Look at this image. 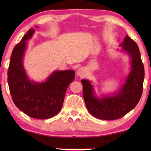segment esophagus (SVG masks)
<instances>
[{
    "mask_svg": "<svg viewBox=\"0 0 151 151\" xmlns=\"http://www.w3.org/2000/svg\"><path fill=\"white\" fill-rule=\"evenodd\" d=\"M77 74L79 77H83V76L85 75V74H86L85 69L83 68V67H80V68L78 69Z\"/></svg>",
    "mask_w": 151,
    "mask_h": 151,
    "instance_id": "1",
    "label": "esophagus"
}]
</instances>
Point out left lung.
I'll list each match as a JSON object with an SVG mask.
<instances>
[{
  "label": "left lung",
  "instance_id": "obj_1",
  "mask_svg": "<svg viewBox=\"0 0 151 151\" xmlns=\"http://www.w3.org/2000/svg\"><path fill=\"white\" fill-rule=\"evenodd\" d=\"M119 46L131 58V69L125 83L117 91L111 95L97 97L91 81L81 80L87 110L93 116L103 120H116L125 116L135 108L143 92L145 74L139 48L128 35Z\"/></svg>",
  "mask_w": 151,
  "mask_h": 151
}]
</instances>
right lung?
Instances as JSON below:
<instances>
[{
	"label": "right lung",
	"instance_id": "add662e5",
	"mask_svg": "<svg viewBox=\"0 0 151 151\" xmlns=\"http://www.w3.org/2000/svg\"><path fill=\"white\" fill-rule=\"evenodd\" d=\"M37 27V26H36ZM35 33L31 28L15 46L8 71V83L12 99L29 116L38 119L53 117L61 110L67 87L75 78L74 70H55L42 82L30 80L23 66L27 41Z\"/></svg>",
	"mask_w": 151,
	"mask_h": 151
}]
</instances>
